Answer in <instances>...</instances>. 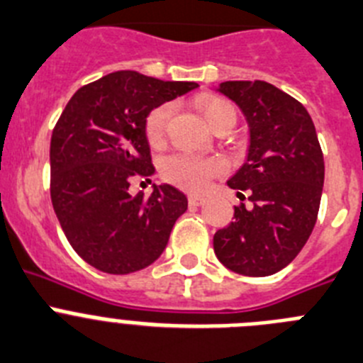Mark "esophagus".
<instances>
[{"instance_id": "esophagus-1", "label": "esophagus", "mask_w": 363, "mask_h": 363, "mask_svg": "<svg viewBox=\"0 0 363 363\" xmlns=\"http://www.w3.org/2000/svg\"><path fill=\"white\" fill-rule=\"evenodd\" d=\"M188 202H189V206H202L206 202V199L199 197V195H189Z\"/></svg>"}]
</instances>
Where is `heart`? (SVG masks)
<instances>
[{"mask_svg": "<svg viewBox=\"0 0 363 363\" xmlns=\"http://www.w3.org/2000/svg\"><path fill=\"white\" fill-rule=\"evenodd\" d=\"M197 108L201 110L206 123L213 128L226 117H235V110L228 101L213 96H201L197 99ZM174 113V104L164 103L148 113L145 123L146 139L150 145L157 146L164 141L169 117ZM224 172V164L218 159H202L191 153H175L164 159L161 174L172 184L188 191H202L215 175Z\"/></svg>", "mask_w": 363, "mask_h": 363, "instance_id": "1", "label": "heart"}]
</instances>
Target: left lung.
<instances>
[{
  "instance_id": "1",
  "label": "left lung",
  "mask_w": 363,
  "mask_h": 363,
  "mask_svg": "<svg viewBox=\"0 0 363 363\" xmlns=\"http://www.w3.org/2000/svg\"><path fill=\"white\" fill-rule=\"evenodd\" d=\"M242 110L247 157L228 186L251 201L213 237L217 259L246 277H267L295 259L318 217L324 155L311 116L295 97L266 81H226L217 88Z\"/></svg>"
}]
</instances>
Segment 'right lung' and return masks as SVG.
Listing matches in <instances>:
<instances>
[{
  "instance_id": "right-lung-1",
  "label": "right lung",
  "mask_w": 363,
  "mask_h": 363,
  "mask_svg": "<svg viewBox=\"0 0 363 363\" xmlns=\"http://www.w3.org/2000/svg\"><path fill=\"white\" fill-rule=\"evenodd\" d=\"M121 70L77 90L50 141V197L70 246L110 275L145 269L161 257L188 199L169 184L130 195L152 166L145 123L153 108L197 88Z\"/></svg>"
}]
</instances>
